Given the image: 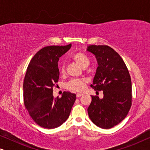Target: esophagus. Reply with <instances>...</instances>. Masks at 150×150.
Segmentation results:
<instances>
[{
	"label": "esophagus",
	"instance_id": "1",
	"mask_svg": "<svg viewBox=\"0 0 150 150\" xmlns=\"http://www.w3.org/2000/svg\"><path fill=\"white\" fill-rule=\"evenodd\" d=\"M82 96H83V94H82V93H77V94H76V97H77V98L81 97Z\"/></svg>",
	"mask_w": 150,
	"mask_h": 150
}]
</instances>
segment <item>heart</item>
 I'll return each instance as SVG.
<instances>
[{
  "mask_svg": "<svg viewBox=\"0 0 150 150\" xmlns=\"http://www.w3.org/2000/svg\"><path fill=\"white\" fill-rule=\"evenodd\" d=\"M73 60L83 68H86L89 65V59L85 54L82 52H77L72 57ZM61 73H64L65 67L62 65L60 67ZM87 81L84 79H71L65 84V88L69 91L74 92H82L85 90Z\"/></svg>",
  "mask_w": 150,
  "mask_h": 150,
  "instance_id": "1",
  "label": "heart"
}]
</instances>
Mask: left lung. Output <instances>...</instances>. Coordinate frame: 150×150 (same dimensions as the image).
I'll return each mask as SVG.
<instances>
[{"mask_svg":"<svg viewBox=\"0 0 150 150\" xmlns=\"http://www.w3.org/2000/svg\"><path fill=\"white\" fill-rule=\"evenodd\" d=\"M87 50L96 57L98 65L91 87L104 94L102 99L91 96L88 114L97 126L111 128L124 120L132 105L130 74L122 57L110 47L91 45Z\"/></svg>","mask_w":150,"mask_h":150,"instance_id":"left-lung-1","label":"left lung"}]
</instances>
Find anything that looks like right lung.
I'll use <instances>...</instances> for the list:
<instances>
[{"mask_svg": "<svg viewBox=\"0 0 150 150\" xmlns=\"http://www.w3.org/2000/svg\"><path fill=\"white\" fill-rule=\"evenodd\" d=\"M71 44L46 46L30 60L23 84L24 104L34 122L44 128L62 125L69 117L76 100V94L63 92L54 98L53 87L59 79L58 61Z\"/></svg>", "mask_w": 150, "mask_h": 150, "instance_id": "add662e5", "label": "right lung"}]
</instances>
